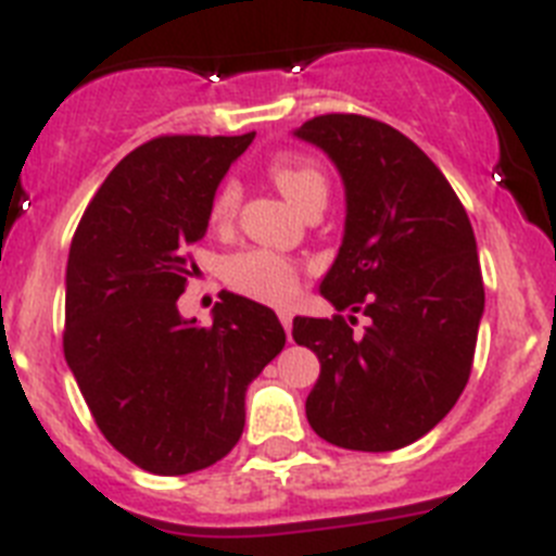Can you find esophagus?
I'll list each match as a JSON object with an SVG mask.
<instances>
[{
    "instance_id": "obj_1",
    "label": "esophagus",
    "mask_w": 556,
    "mask_h": 556,
    "mask_svg": "<svg viewBox=\"0 0 556 556\" xmlns=\"http://www.w3.org/2000/svg\"><path fill=\"white\" fill-rule=\"evenodd\" d=\"M278 320H281V326L287 328V333H289V328H292V312L281 308V312H278Z\"/></svg>"
}]
</instances>
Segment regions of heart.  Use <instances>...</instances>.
<instances>
[{
	"mask_svg": "<svg viewBox=\"0 0 556 556\" xmlns=\"http://www.w3.org/2000/svg\"><path fill=\"white\" fill-rule=\"evenodd\" d=\"M267 169L275 186L289 198V203H294L301 211L317 203L326 205V169L314 159L303 152H275ZM239 200H242V186L236 180H225L211 200V223L228 225L236 217ZM225 278L233 289L264 303H287L298 289V269L287 255L275 253V250H244V253L233 255L225 269Z\"/></svg>",
	"mask_w": 556,
	"mask_h": 556,
	"instance_id": "1",
	"label": "heart"
}]
</instances>
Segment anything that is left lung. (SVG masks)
Masks as SVG:
<instances>
[{"instance_id":"obj_1","label":"left lung","mask_w":556,"mask_h":556,"mask_svg":"<svg viewBox=\"0 0 556 556\" xmlns=\"http://www.w3.org/2000/svg\"><path fill=\"white\" fill-rule=\"evenodd\" d=\"M294 136L320 147L345 184V233L320 294L351 314L292 323L294 342L320 358L308 424L339 448H404L470 378L484 314L473 228L443 172L395 127L326 113ZM356 311L368 317L362 334Z\"/></svg>"}]
</instances>
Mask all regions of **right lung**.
Here are the masks:
<instances>
[{
	"label": "right lung",
	"instance_id": "1",
	"mask_svg": "<svg viewBox=\"0 0 556 556\" xmlns=\"http://www.w3.org/2000/svg\"><path fill=\"white\" fill-rule=\"evenodd\" d=\"M244 136H159L113 166L75 230L63 353L113 448L159 476L223 459L242 437L244 392L283 351L273 308L223 292L208 328L178 298L198 273L219 180Z\"/></svg>",
	"mask_w": 556,
	"mask_h": 556
}]
</instances>
